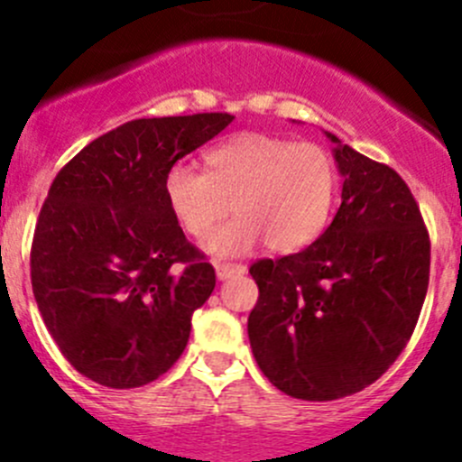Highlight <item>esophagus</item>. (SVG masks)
Listing matches in <instances>:
<instances>
[{"mask_svg": "<svg viewBox=\"0 0 462 462\" xmlns=\"http://www.w3.org/2000/svg\"><path fill=\"white\" fill-rule=\"evenodd\" d=\"M241 273H245L244 264H235V262H218L217 264L218 280H227L232 278V275H241Z\"/></svg>", "mask_w": 462, "mask_h": 462, "instance_id": "obj_1", "label": "esophagus"}]
</instances>
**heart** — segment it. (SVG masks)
<instances>
[{
    "label": "heart",
    "instance_id": "heart-1",
    "mask_svg": "<svg viewBox=\"0 0 462 462\" xmlns=\"http://www.w3.org/2000/svg\"><path fill=\"white\" fill-rule=\"evenodd\" d=\"M163 193L175 221L207 239L232 209L235 221L209 241L217 255H239L266 241L294 253L323 230L337 193V166L323 145L260 132L232 134L202 154V172L172 166Z\"/></svg>",
    "mask_w": 462,
    "mask_h": 462
}]
</instances>
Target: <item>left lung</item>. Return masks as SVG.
Masks as SVG:
<instances>
[{
	"instance_id": "left-lung-1",
	"label": "left lung",
	"mask_w": 462,
	"mask_h": 462,
	"mask_svg": "<svg viewBox=\"0 0 462 462\" xmlns=\"http://www.w3.org/2000/svg\"><path fill=\"white\" fill-rule=\"evenodd\" d=\"M344 178L333 223L305 251L257 260L248 339L284 394L333 401L372 385L411 339L429 290L430 241L394 168L326 132Z\"/></svg>"
}]
</instances>
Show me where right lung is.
Returning a JSON list of instances; mask_svg holds the SVG:
<instances>
[{
  "label": "right lung",
  "mask_w": 462,
  "mask_h": 462,
  "mask_svg": "<svg viewBox=\"0 0 462 462\" xmlns=\"http://www.w3.org/2000/svg\"><path fill=\"white\" fill-rule=\"evenodd\" d=\"M232 120H129L51 182L33 232L32 287L56 346L90 381L148 385L182 356L217 273L168 209L163 180Z\"/></svg>",
  "instance_id": "add662e5"
}]
</instances>
